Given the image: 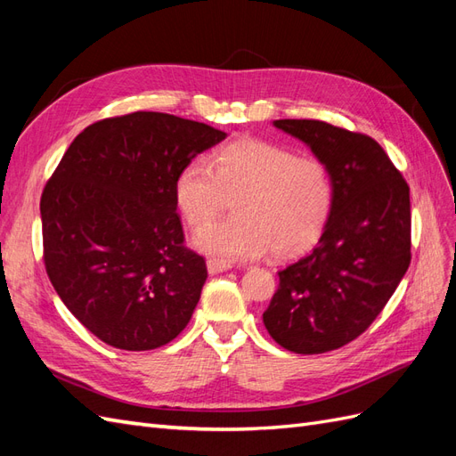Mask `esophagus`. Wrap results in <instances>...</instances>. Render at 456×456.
I'll return each mask as SVG.
<instances>
[{"label": "esophagus", "instance_id": "34e87169", "mask_svg": "<svg viewBox=\"0 0 456 456\" xmlns=\"http://www.w3.org/2000/svg\"><path fill=\"white\" fill-rule=\"evenodd\" d=\"M206 265H208V272L212 273V275L224 273V272H227V270H231V267H232L229 262H221V260H214V258H209L206 262Z\"/></svg>", "mask_w": 456, "mask_h": 456}]
</instances>
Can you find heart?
Listing matches in <instances>:
<instances>
[{
  "label": "heart",
  "instance_id": "1",
  "mask_svg": "<svg viewBox=\"0 0 456 456\" xmlns=\"http://www.w3.org/2000/svg\"><path fill=\"white\" fill-rule=\"evenodd\" d=\"M235 197V216L207 226ZM335 198L328 163L293 148L242 138L192 159L175 179V204L191 227H207L192 242L221 262L252 260L272 248L290 258L310 248L328 224Z\"/></svg>",
  "mask_w": 456,
  "mask_h": 456
}]
</instances>
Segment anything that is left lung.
Wrapping results in <instances>:
<instances>
[{
  "mask_svg": "<svg viewBox=\"0 0 456 456\" xmlns=\"http://www.w3.org/2000/svg\"><path fill=\"white\" fill-rule=\"evenodd\" d=\"M328 163L335 198L312 252L279 272L264 312L273 341L322 354L364 333L411 264V189L376 140L314 119L273 121Z\"/></svg>",
  "mask_w": 456,
  "mask_h": 456,
  "instance_id": "obj_1",
  "label": "left lung"
}]
</instances>
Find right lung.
Here are the masks:
<instances>
[{
  "mask_svg": "<svg viewBox=\"0 0 456 456\" xmlns=\"http://www.w3.org/2000/svg\"><path fill=\"white\" fill-rule=\"evenodd\" d=\"M225 136L169 113L110 117L73 140L45 183V272L100 341L151 350L191 322L208 270L184 247L175 179Z\"/></svg>",
  "mask_w": 456,
  "mask_h": 456,
  "instance_id": "1",
  "label": "right lung"
}]
</instances>
